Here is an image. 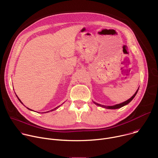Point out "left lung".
Masks as SVG:
<instances>
[{
	"mask_svg": "<svg viewBox=\"0 0 158 158\" xmlns=\"http://www.w3.org/2000/svg\"><path fill=\"white\" fill-rule=\"evenodd\" d=\"M138 89H139V88H138ZM138 89L137 90V91L135 93V94L130 98V99H129L128 100H127L126 101H125V102H122V103H121V104H116V105H114V106H101V105H100V104H96V103H95V104H96L97 105H98V106H101L102 107H106V108H107V109H118V108H120V107H123V106H125V105H126V104H129L132 99H133V98L135 97V96L136 95V94H137V93H138Z\"/></svg>",
	"mask_w": 158,
	"mask_h": 158,
	"instance_id": "obj_1",
	"label": "left lung"
}]
</instances>
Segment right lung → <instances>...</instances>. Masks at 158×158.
I'll return each instance as SVG.
<instances>
[{"instance_id":"add662e5","label":"right lung","mask_w":158,"mask_h":158,"mask_svg":"<svg viewBox=\"0 0 158 158\" xmlns=\"http://www.w3.org/2000/svg\"><path fill=\"white\" fill-rule=\"evenodd\" d=\"M16 96H17V98H18V99H19V101H20V102H21V103H22V102H21V101H20V99H19V98H18V96H17V95H16ZM59 106H57V107H55V108H54V109H52V110H51V111H52V110H55V109H57V108H58V107H59ZM27 109H29V108H27ZM30 110H31V109H30ZM49 111H50V110H49ZM49 111H48V112H49Z\"/></svg>"}]
</instances>
